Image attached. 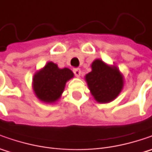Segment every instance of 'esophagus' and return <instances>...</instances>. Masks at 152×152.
Returning <instances> with one entry per match:
<instances>
[{
	"mask_svg": "<svg viewBox=\"0 0 152 152\" xmlns=\"http://www.w3.org/2000/svg\"><path fill=\"white\" fill-rule=\"evenodd\" d=\"M73 73H74L76 77H80V75H81V70L79 68H74L73 69Z\"/></svg>",
	"mask_w": 152,
	"mask_h": 152,
	"instance_id": "34e87169",
	"label": "esophagus"
}]
</instances>
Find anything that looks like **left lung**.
<instances>
[{
  "label": "left lung",
  "mask_w": 152,
  "mask_h": 152,
  "mask_svg": "<svg viewBox=\"0 0 152 152\" xmlns=\"http://www.w3.org/2000/svg\"><path fill=\"white\" fill-rule=\"evenodd\" d=\"M91 95L99 103L113 102L124 88V75L117 66L108 65L101 59L91 64V72L85 77Z\"/></svg>",
  "instance_id": "left-lung-1"
}]
</instances>
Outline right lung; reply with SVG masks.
<instances>
[{
	"label": "right lung",
	"instance_id": "obj_1",
	"mask_svg": "<svg viewBox=\"0 0 152 152\" xmlns=\"http://www.w3.org/2000/svg\"><path fill=\"white\" fill-rule=\"evenodd\" d=\"M73 76L69 68H59L57 64L48 61L44 67L34 73L33 91L39 101L50 104L55 103L61 98L66 83Z\"/></svg>",
	"mask_w": 152,
	"mask_h": 152
}]
</instances>
